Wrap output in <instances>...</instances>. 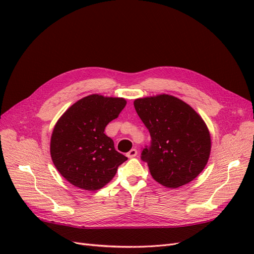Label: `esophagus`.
I'll list each match as a JSON object with an SVG mask.
<instances>
[{
	"instance_id": "1",
	"label": "esophagus",
	"mask_w": 254,
	"mask_h": 254,
	"mask_svg": "<svg viewBox=\"0 0 254 254\" xmlns=\"http://www.w3.org/2000/svg\"><path fill=\"white\" fill-rule=\"evenodd\" d=\"M136 155H137V150H136L135 148L130 149V150L127 152V157H128V158H134Z\"/></svg>"
}]
</instances>
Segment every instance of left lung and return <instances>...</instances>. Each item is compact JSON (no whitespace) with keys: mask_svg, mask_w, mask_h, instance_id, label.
Segmentation results:
<instances>
[{"mask_svg":"<svg viewBox=\"0 0 254 254\" xmlns=\"http://www.w3.org/2000/svg\"><path fill=\"white\" fill-rule=\"evenodd\" d=\"M134 108L150 133L141 159L152 178L176 189L200 174L211 151V137L203 120L190 106L172 95L137 98Z\"/></svg>","mask_w":254,"mask_h":254,"instance_id":"8db88e82","label":"left lung"}]
</instances>
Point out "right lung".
<instances>
[{
    "label": "right lung",
    "instance_id": "obj_1",
    "mask_svg": "<svg viewBox=\"0 0 254 254\" xmlns=\"http://www.w3.org/2000/svg\"><path fill=\"white\" fill-rule=\"evenodd\" d=\"M124 98L92 94L71 106L53 130L51 156L58 172L87 190L105 187L127 157L115 150L105 128L125 108Z\"/></svg>",
    "mask_w": 254,
    "mask_h": 254
}]
</instances>
